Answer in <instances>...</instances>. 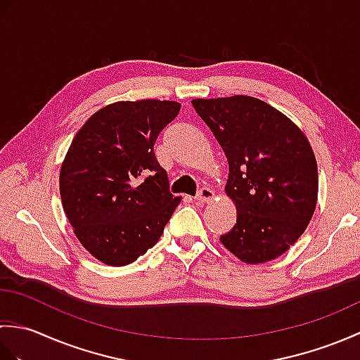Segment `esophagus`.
<instances>
[{"label": "esophagus", "mask_w": 360, "mask_h": 360, "mask_svg": "<svg viewBox=\"0 0 360 360\" xmlns=\"http://www.w3.org/2000/svg\"><path fill=\"white\" fill-rule=\"evenodd\" d=\"M213 198H215V192H213V190L209 187H202L200 190V193L196 195V200L200 202H210Z\"/></svg>", "instance_id": "1"}]
</instances>
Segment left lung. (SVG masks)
I'll use <instances>...</instances> for the list:
<instances>
[{
  "instance_id": "8db88e82",
  "label": "left lung",
  "mask_w": 360,
  "mask_h": 360,
  "mask_svg": "<svg viewBox=\"0 0 360 360\" xmlns=\"http://www.w3.org/2000/svg\"><path fill=\"white\" fill-rule=\"evenodd\" d=\"M229 162L226 195L236 224L219 236L248 264L271 262L292 246L314 215L319 173L308 137L259 98H193Z\"/></svg>"
}]
</instances>
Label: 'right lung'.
Returning <instances> with one entry per match:
<instances>
[{"instance_id": "1", "label": "right lung", "mask_w": 360, "mask_h": 360, "mask_svg": "<svg viewBox=\"0 0 360 360\" xmlns=\"http://www.w3.org/2000/svg\"><path fill=\"white\" fill-rule=\"evenodd\" d=\"M172 101L116 102L91 116L60 168L63 210L98 262L125 266L155 246L181 202L153 151L178 116Z\"/></svg>"}]
</instances>
